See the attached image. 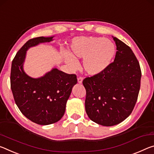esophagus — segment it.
<instances>
[{"instance_id": "34e87169", "label": "esophagus", "mask_w": 154, "mask_h": 154, "mask_svg": "<svg viewBox=\"0 0 154 154\" xmlns=\"http://www.w3.org/2000/svg\"><path fill=\"white\" fill-rule=\"evenodd\" d=\"M82 80H83V77L80 76L78 78V82L80 83V84H81V83L82 82Z\"/></svg>"}]
</instances>
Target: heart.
I'll use <instances>...</instances> for the list:
<instances>
[{"label": "heart", "mask_w": 154, "mask_h": 154, "mask_svg": "<svg viewBox=\"0 0 154 154\" xmlns=\"http://www.w3.org/2000/svg\"><path fill=\"white\" fill-rule=\"evenodd\" d=\"M70 53L77 58H84L83 67L87 74L96 75L104 72L111 63L116 54V46L110 40L98 37H80L72 40ZM71 54H63L65 63L74 69L78 63Z\"/></svg>", "instance_id": "heart-1"}]
</instances>
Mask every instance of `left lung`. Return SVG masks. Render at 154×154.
Instances as JSON below:
<instances>
[{"label":"left lung","mask_w":154,"mask_h":154,"mask_svg":"<svg viewBox=\"0 0 154 154\" xmlns=\"http://www.w3.org/2000/svg\"><path fill=\"white\" fill-rule=\"evenodd\" d=\"M113 39L117 50L114 62L82 81L88 117L104 126L119 124L132 113L140 87L141 70L134 52L117 37Z\"/></svg>","instance_id":"left-lung-1"}]
</instances>
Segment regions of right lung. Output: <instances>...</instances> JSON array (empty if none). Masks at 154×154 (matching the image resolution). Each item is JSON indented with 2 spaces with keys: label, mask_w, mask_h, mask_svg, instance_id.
Returning a JSON list of instances; mask_svg holds the SVG:
<instances>
[{
  "label": "right lung",
  "mask_w": 154,
  "mask_h": 154,
  "mask_svg": "<svg viewBox=\"0 0 154 154\" xmlns=\"http://www.w3.org/2000/svg\"><path fill=\"white\" fill-rule=\"evenodd\" d=\"M53 37L29 39L12 60L11 89L16 105L31 122L49 125L61 119L72 87L77 83L75 74H68L54 68L44 76L32 79L23 70L26 50L40 43L52 41Z\"/></svg>",
  "instance_id": "obj_1"
}]
</instances>
